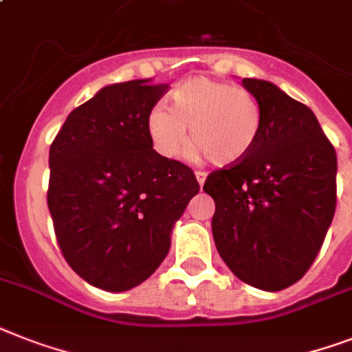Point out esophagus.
<instances>
[{
	"instance_id": "obj_1",
	"label": "esophagus",
	"mask_w": 352,
	"mask_h": 352,
	"mask_svg": "<svg viewBox=\"0 0 352 352\" xmlns=\"http://www.w3.org/2000/svg\"><path fill=\"white\" fill-rule=\"evenodd\" d=\"M195 177H197V182H199V186H204L206 182V171H195Z\"/></svg>"
}]
</instances>
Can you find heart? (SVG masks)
I'll use <instances>...</instances> for the list:
<instances>
[{"mask_svg": "<svg viewBox=\"0 0 352 352\" xmlns=\"http://www.w3.org/2000/svg\"><path fill=\"white\" fill-rule=\"evenodd\" d=\"M191 139V155L206 153L215 166H233L255 148L262 130L260 102L245 88L195 77L171 92V108H151L148 133L164 157L182 155Z\"/></svg>", "mask_w": 352, "mask_h": 352, "instance_id": "obj_1", "label": "heart"}]
</instances>
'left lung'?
I'll list each match as a JSON object with an SVG mask.
<instances>
[{
    "label": "left lung",
    "instance_id": "left-lung-1",
    "mask_svg": "<svg viewBox=\"0 0 352 352\" xmlns=\"http://www.w3.org/2000/svg\"><path fill=\"white\" fill-rule=\"evenodd\" d=\"M262 108L258 141L244 161L208 175L211 230L236 278L262 291L298 282L336 210V151L318 119L276 85L242 79Z\"/></svg>",
    "mask_w": 352,
    "mask_h": 352
}]
</instances>
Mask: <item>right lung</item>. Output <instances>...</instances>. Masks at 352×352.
<instances>
[{
  "label": "right lung",
  "mask_w": 352,
  "mask_h": 352,
  "mask_svg": "<svg viewBox=\"0 0 352 352\" xmlns=\"http://www.w3.org/2000/svg\"><path fill=\"white\" fill-rule=\"evenodd\" d=\"M168 85L117 82L70 111L50 146L48 210L68 265L121 293L166 258L171 230L199 193L195 173L159 155L148 116Z\"/></svg>",
  "instance_id": "right-lung-1"
}]
</instances>
